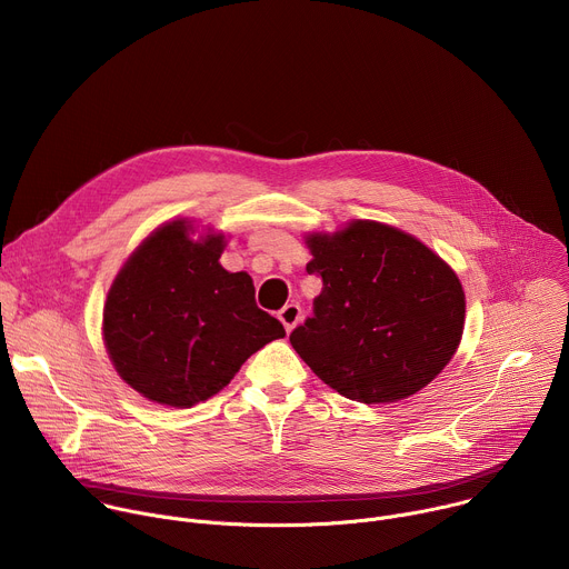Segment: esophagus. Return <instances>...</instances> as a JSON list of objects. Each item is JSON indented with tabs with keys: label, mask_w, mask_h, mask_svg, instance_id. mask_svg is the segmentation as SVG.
<instances>
[{
	"label": "esophagus",
	"mask_w": 569,
	"mask_h": 569,
	"mask_svg": "<svg viewBox=\"0 0 569 569\" xmlns=\"http://www.w3.org/2000/svg\"><path fill=\"white\" fill-rule=\"evenodd\" d=\"M279 319H281V323L286 327V331L290 333L299 323V319H301V308L297 303H288V306H283L279 310Z\"/></svg>",
	"instance_id": "obj_1"
}]
</instances>
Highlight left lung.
I'll return each mask as SVG.
<instances>
[{
    "label": "left lung",
    "instance_id": "left-lung-1",
    "mask_svg": "<svg viewBox=\"0 0 569 569\" xmlns=\"http://www.w3.org/2000/svg\"><path fill=\"white\" fill-rule=\"evenodd\" d=\"M303 240L312 254L306 272L323 286L290 345L315 376L367 405L430 385L463 333L466 295L455 270L412 233L376 220Z\"/></svg>",
    "mask_w": 569,
    "mask_h": 569
}]
</instances>
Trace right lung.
<instances>
[{"label": "right lung", "instance_id": "add662e5", "mask_svg": "<svg viewBox=\"0 0 569 569\" xmlns=\"http://www.w3.org/2000/svg\"><path fill=\"white\" fill-rule=\"evenodd\" d=\"M189 218L159 224L128 257L103 306V342L143 398L193 408L238 373L283 323L261 310L248 272L220 266L224 233L193 238Z\"/></svg>", "mask_w": 569, "mask_h": 569}]
</instances>
